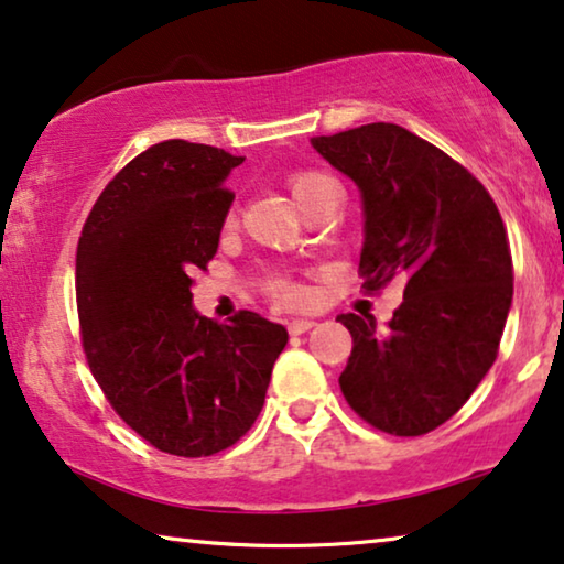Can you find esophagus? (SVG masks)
I'll list each match as a JSON object with an SVG mask.
<instances>
[{
	"label": "esophagus",
	"instance_id": "1",
	"mask_svg": "<svg viewBox=\"0 0 564 564\" xmlns=\"http://www.w3.org/2000/svg\"><path fill=\"white\" fill-rule=\"evenodd\" d=\"M314 325H317V322H314V319H291L289 322V333L291 335H304L306 329H312Z\"/></svg>",
	"mask_w": 564,
	"mask_h": 564
}]
</instances>
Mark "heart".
Here are the masks:
<instances>
[{
  "mask_svg": "<svg viewBox=\"0 0 564 564\" xmlns=\"http://www.w3.org/2000/svg\"><path fill=\"white\" fill-rule=\"evenodd\" d=\"M289 191H291V195H294V200L299 206L310 208L314 200L322 198L325 193L337 191V185L333 183V177L322 175V172L299 170L289 177ZM270 294H273L275 302H281L286 306H299L306 299L302 289L294 286V283L283 281V278H275V281L270 283Z\"/></svg>",
  "mask_w": 564,
  "mask_h": 564,
  "instance_id": "1",
  "label": "heart"
}]
</instances>
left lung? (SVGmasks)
Returning a JSON list of instances; mask_svg holds the SVG:
<instances>
[{"label":"left lung","mask_w":564,"mask_h":564,"mask_svg":"<svg viewBox=\"0 0 564 564\" xmlns=\"http://www.w3.org/2000/svg\"><path fill=\"white\" fill-rule=\"evenodd\" d=\"M312 147L364 198V289L404 286L387 333L369 314L337 317L352 337L343 397L379 431L431 433L498 358L513 299L506 224L467 167L402 126L369 123Z\"/></svg>","instance_id":"left-lung-1"}]
</instances>
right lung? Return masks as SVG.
I'll return each mask as SVG.
<instances>
[{
    "instance_id": "add662e5",
    "label": "right lung",
    "mask_w": 564,
    "mask_h": 564,
    "mask_svg": "<svg viewBox=\"0 0 564 564\" xmlns=\"http://www.w3.org/2000/svg\"><path fill=\"white\" fill-rule=\"evenodd\" d=\"M245 156L170 139L105 185L77 245V312L89 371L154 448L214 456L258 420L289 333L254 312L229 325L193 310V273L214 260Z\"/></svg>"
}]
</instances>
